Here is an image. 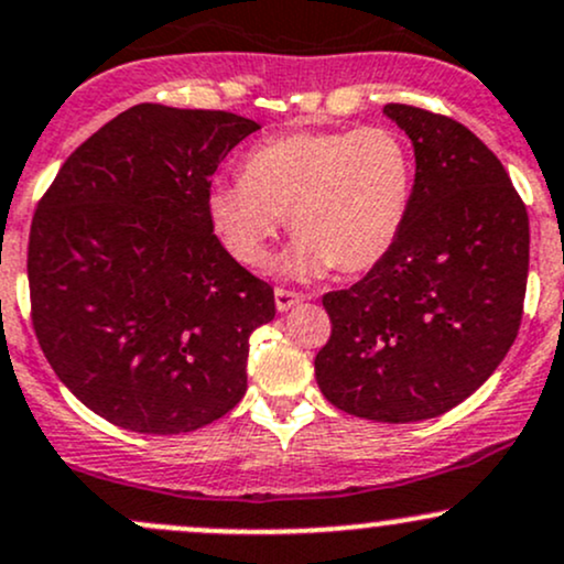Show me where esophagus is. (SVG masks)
Returning a JSON list of instances; mask_svg holds the SVG:
<instances>
[{
	"label": "esophagus",
	"instance_id": "esophagus-1",
	"mask_svg": "<svg viewBox=\"0 0 564 564\" xmlns=\"http://www.w3.org/2000/svg\"><path fill=\"white\" fill-rule=\"evenodd\" d=\"M302 300H305V294L289 292V289H275V307H278V313L292 311V307L300 305Z\"/></svg>",
	"mask_w": 564,
	"mask_h": 564
}]
</instances>
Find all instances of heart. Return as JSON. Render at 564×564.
Masks as SVG:
<instances>
[{"mask_svg":"<svg viewBox=\"0 0 564 564\" xmlns=\"http://www.w3.org/2000/svg\"><path fill=\"white\" fill-rule=\"evenodd\" d=\"M412 197L410 144L393 128L369 126L259 141L243 176L214 182L206 206L225 249L249 268L268 264L289 214L296 240L281 268L311 278L380 264L404 232Z\"/></svg>","mask_w":564,"mask_h":564,"instance_id":"heart-1","label":"heart"}]
</instances>
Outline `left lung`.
Listing matches in <instances>:
<instances>
[{"label":"left lung","mask_w":564,"mask_h":564,"mask_svg":"<svg viewBox=\"0 0 564 564\" xmlns=\"http://www.w3.org/2000/svg\"><path fill=\"white\" fill-rule=\"evenodd\" d=\"M412 139L414 197L395 249L324 294L315 380L337 410L417 423L468 399L522 324L530 221L500 160L453 117L388 104Z\"/></svg>","instance_id":"obj_1"}]
</instances>
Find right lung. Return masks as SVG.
<instances>
[{
  "label": "right lung",
  "mask_w": 564,
  "mask_h": 564,
  "mask_svg": "<svg viewBox=\"0 0 564 564\" xmlns=\"http://www.w3.org/2000/svg\"><path fill=\"white\" fill-rule=\"evenodd\" d=\"M259 126L232 111L135 104L69 154L36 206L29 292L53 372L135 433H187L246 393L272 289L214 235L206 197Z\"/></svg>",
  "instance_id": "1"
}]
</instances>
